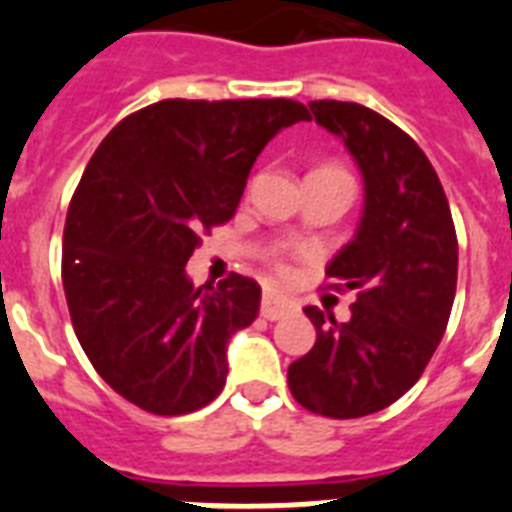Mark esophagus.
Here are the masks:
<instances>
[{"instance_id": "obj_1", "label": "esophagus", "mask_w": 512, "mask_h": 512, "mask_svg": "<svg viewBox=\"0 0 512 512\" xmlns=\"http://www.w3.org/2000/svg\"><path fill=\"white\" fill-rule=\"evenodd\" d=\"M290 308H293V303L287 301V298H282V295H261V316L269 319V322H277V319H282L285 314H290Z\"/></svg>"}]
</instances>
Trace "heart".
I'll return each mask as SVG.
<instances>
[{
	"label": "heart",
	"instance_id": "b5f03b06",
	"mask_svg": "<svg viewBox=\"0 0 512 512\" xmlns=\"http://www.w3.org/2000/svg\"><path fill=\"white\" fill-rule=\"evenodd\" d=\"M324 170H337V172H345V170H340V167H324ZM345 175H348V172H345ZM277 272H285V264H282V261H277Z\"/></svg>",
	"mask_w": 512,
	"mask_h": 512
}]
</instances>
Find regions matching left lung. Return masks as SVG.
<instances>
[{"label":"left lung","instance_id":"1","mask_svg":"<svg viewBox=\"0 0 512 512\" xmlns=\"http://www.w3.org/2000/svg\"><path fill=\"white\" fill-rule=\"evenodd\" d=\"M361 167L356 238L329 261V287L356 290L348 322L306 306L314 348L290 363L293 398L327 418L377 413L411 390L445 335L458 285V238L445 190L411 135L356 101L308 104Z\"/></svg>","mask_w":512,"mask_h":512}]
</instances>
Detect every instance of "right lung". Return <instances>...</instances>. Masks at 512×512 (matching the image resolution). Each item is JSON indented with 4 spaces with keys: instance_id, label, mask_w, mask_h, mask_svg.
I'll list each match as a JSON object with an SVG mask.
<instances>
[{
    "instance_id": "obj_1",
    "label": "right lung",
    "mask_w": 512,
    "mask_h": 512,
    "mask_svg": "<svg viewBox=\"0 0 512 512\" xmlns=\"http://www.w3.org/2000/svg\"><path fill=\"white\" fill-rule=\"evenodd\" d=\"M301 120L293 99H164L91 156L67 209L62 285L88 361L143 411L183 416L225 387L227 340L256 319L261 287L235 272L193 287L185 264L232 219L261 149Z\"/></svg>"
}]
</instances>
